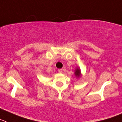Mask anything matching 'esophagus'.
<instances>
[{"label":"esophagus","instance_id":"1","mask_svg":"<svg viewBox=\"0 0 122 122\" xmlns=\"http://www.w3.org/2000/svg\"><path fill=\"white\" fill-rule=\"evenodd\" d=\"M58 72L60 73H62V69H58Z\"/></svg>","mask_w":122,"mask_h":122}]
</instances>
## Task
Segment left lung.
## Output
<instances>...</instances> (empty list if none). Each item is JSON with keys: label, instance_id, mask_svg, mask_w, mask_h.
I'll list each match as a JSON object with an SVG mask.
<instances>
[{"label": "left lung", "instance_id": "left-lung-1", "mask_svg": "<svg viewBox=\"0 0 122 122\" xmlns=\"http://www.w3.org/2000/svg\"><path fill=\"white\" fill-rule=\"evenodd\" d=\"M74 74L76 77H77V78L78 77H80V76H81V71H80V69L79 68H76V69L75 70V72H74Z\"/></svg>", "mask_w": 122, "mask_h": 122}]
</instances>
